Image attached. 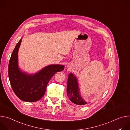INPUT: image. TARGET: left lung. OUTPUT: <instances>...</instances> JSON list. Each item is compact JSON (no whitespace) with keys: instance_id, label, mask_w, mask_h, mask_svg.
Listing matches in <instances>:
<instances>
[{"instance_id":"1","label":"left lung","mask_w":130,"mask_h":130,"mask_svg":"<svg viewBox=\"0 0 130 130\" xmlns=\"http://www.w3.org/2000/svg\"><path fill=\"white\" fill-rule=\"evenodd\" d=\"M79 87L76 78L70 73L68 76L67 86V95L69 100L77 105H84L87 103L83 100L80 95Z\"/></svg>"}]
</instances>
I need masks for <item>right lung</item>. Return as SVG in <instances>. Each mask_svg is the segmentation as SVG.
<instances>
[{
	"mask_svg": "<svg viewBox=\"0 0 130 130\" xmlns=\"http://www.w3.org/2000/svg\"><path fill=\"white\" fill-rule=\"evenodd\" d=\"M22 40L16 44L11 56L8 66L9 78L15 94L21 100L35 102L44 95L48 82L54 74L64 70L60 65H49L34 75H27L18 68V51Z\"/></svg>",
	"mask_w": 130,
	"mask_h": 130,
	"instance_id": "right-lung-1",
	"label": "right lung"
}]
</instances>
